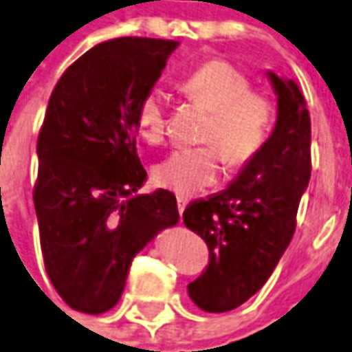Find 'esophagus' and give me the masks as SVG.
I'll list each match as a JSON object with an SVG mask.
<instances>
[{
    "label": "esophagus",
    "mask_w": 352,
    "mask_h": 352,
    "mask_svg": "<svg viewBox=\"0 0 352 352\" xmlns=\"http://www.w3.org/2000/svg\"><path fill=\"white\" fill-rule=\"evenodd\" d=\"M188 202H190V200H188L186 196H178V212H180V214H184Z\"/></svg>",
    "instance_id": "1"
}]
</instances>
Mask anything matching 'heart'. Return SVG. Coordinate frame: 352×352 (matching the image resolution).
Returning a JSON list of instances; mask_svg holds the SVG:
<instances>
[{"label": "heart", "mask_w": 352, "mask_h": 352, "mask_svg": "<svg viewBox=\"0 0 352 352\" xmlns=\"http://www.w3.org/2000/svg\"><path fill=\"white\" fill-rule=\"evenodd\" d=\"M250 87L243 71L221 59L204 63L188 75L182 85L184 93L212 113V120L204 132V140L212 144L174 150L154 170L158 184L190 196L218 180L221 154L234 166L254 158L267 138L273 104L265 95L250 91ZM164 102L160 91H150L138 104V132L150 144L162 142L166 134Z\"/></svg>", "instance_id": "1"}]
</instances>
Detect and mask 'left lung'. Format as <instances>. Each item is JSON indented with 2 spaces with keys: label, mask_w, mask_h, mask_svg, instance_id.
Here are the masks:
<instances>
[{
  "label": "left lung",
  "mask_w": 352,
  "mask_h": 352,
  "mask_svg": "<svg viewBox=\"0 0 352 352\" xmlns=\"http://www.w3.org/2000/svg\"><path fill=\"white\" fill-rule=\"evenodd\" d=\"M277 95L272 136L232 184L184 210L188 230L202 237L210 263L188 285L208 313H226L265 285L295 232L301 196L311 176V118L293 79L267 71Z\"/></svg>",
  "instance_id": "1"
}]
</instances>
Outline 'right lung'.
<instances>
[{
    "mask_svg": "<svg viewBox=\"0 0 352 352\" xmlns=\"http://www.w3.org/2000/svg\"><path fill=\"white\" fill-rule=\"evenodd\" d=\"M176 47L146 37L95 45L49 98L33 202L47 275L80 313L115 307L134 255L180 220L172 192L136 194L146 180L136 154L138 104Z\"/></svg>",
    "mask_w": 352,
    "mask_h": 352,
    "instance_id": "add662e5",
    "label": "right lung"
}]
</instances>
